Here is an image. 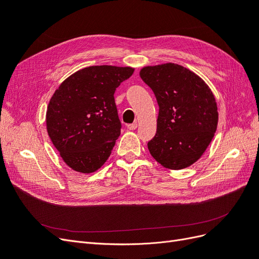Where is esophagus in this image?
I'll return each instance as SVG.
<instances>
[{"label": "esophagus", "instance_id": "34e87169", "mask_svg": "<svg viewBox=\"0 0 259 259\" xmlns=\"http://www.w3.org/2000/svg\"><path fill=\"white\" fill-rule=\"evenodd\" d=\"M127 128H128L130 131H134V130H136V128H137V123L128 124V125H127Z\"/></svg>", "mask_w": 259, "mask_h": 259}]
</instances>
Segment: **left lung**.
<instances>
[{
	"label": "left lung",
	"instance_id": "left-lung-1",
	"mask_svg": "<svg viewBox=\"0 0 259 259\" xmlns=\"http://www.w3.org/2000/svg\"><path fill=\"white\" fill-rule=\"evenodd\" d=\"M158 101L156 134L148 143L153 159L169 169L197 162L217 128L215 97L199 75L177 64L144 67L139 72Z\"/></svg>",
	"mask_w": 259,
	"mask_h": 259
}]
</instances>
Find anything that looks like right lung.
I'll use <instances>...</instances> for the list:
<instances>
[{"label": "right lung", "mask_w": 259, "mask_h": 259, "mask_svg": "<svg viewBox=\"0 0 259 259\" xmlns=\"http://www.w3.org/2000/svg\"><path fill=\"white\" fill-rule=\"evenodd\" d=\"M134 68L91 66L74 72L55 91L46 111V128L69 167L96 171L121 134L114 92Z\"/></svg>", "instance_id": "obj_1"}]
</instances>
